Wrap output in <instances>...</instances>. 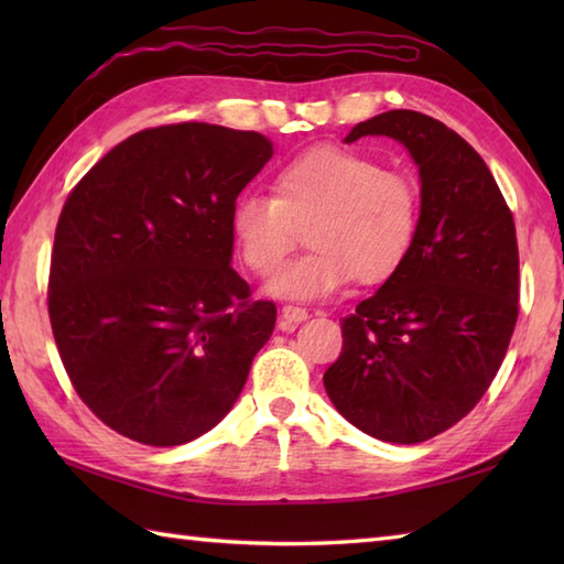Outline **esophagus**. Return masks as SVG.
Here are the masks:
<instances>
[{"instance_id": "esophagus-1", "label": "esophagus", "mask_w": 564, "mask_h": 564, "mask_svg": "<svg viewBox=\"0 0 564 564\" xmlns=\"http://www.w3.org/2000/svg\"><path fill=\"white\" fill-rule=\"evenodd\" d=\"M307 319V310L301 305H283L281 310V329H293Z\"/></svg>"}]
</instances>
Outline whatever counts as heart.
<instances>
[{"label": "heart", "instance_id": "obj_1", "mask_svg": "<svg viewBox=\"0 0 564 564\" xmlns=\"http://www.w3.org/2000/svg\"><path fill=\"white\" fill-rule=\"evenodd\" d=\"M301 259L273 275L269 291L317 301L354 279L382 285L400 273L422 227V188L404 170H386L373 154L319 145L273 174L271 196L237 198L230 230L239 261L269 275L307 227Z\"/></svg>", "mask_w": 564, "mask_h": 564}]
</instances>
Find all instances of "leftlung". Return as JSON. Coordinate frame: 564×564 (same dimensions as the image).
Segmentation results:
<instances>
[{"instance_id":"obj_1","label":"left lung","mask_w":564,"mask_h":564,"mask_svg":"<svg viewBox=\"0 0 564 564\" xmlns=\"http://www.w3.org/2000/svg\"><path fill=\"white\" fill-rule=\"evenodd\" d=\"M364 135L410 150L422 227L400 273L341 319L325 388L364 434L422 443L458 424L505 361L519 317L517 227L485 160L436 118L386 111L344 142Z\"/></svg>"}]
</instances>
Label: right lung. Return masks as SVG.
<instances>
[{"instance_id": "obj_1", "label": "right lung", "mask_w": 564, "mask_h": 564, "mask_svg": "<svg viewBox=\"0 0 564 564\" xmlns=\"http://www.w3.org/2000/svg\"><path fill=\"white\" fill-rule=\"evenodd\" d=\"M271 142L148 128L91 166L55 227L47 315L72 388L106 426L182 446L232 410L275 325L232 261V206Z\"/></svg>"}]
</instances>
